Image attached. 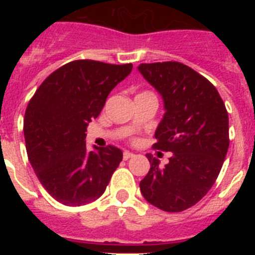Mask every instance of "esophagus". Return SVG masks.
Instances as JSON below:
<instances>
[{
  "label": "esophagus",
  "mask_w": 255,
  "mask_h": 255,
  "mask_svg": "<svg viewBox=\"0 0 255 255\" xmlns=\"http://www.w3.org/2000/svg\"><path fill=\"white\" fill-rule=\"evenodd\" d=\"M124 159H125V161H128V159H130L131 158V157H134V153H131V152H128V150H126V152H124Z\"/></svg>",
  "instance_id": "esophagus-1"
}]
</instances>
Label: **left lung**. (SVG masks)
I'll return each mask as SVG.
<instances>
[{"instance_id":"left-lung-1","label":"left lung","mask_w":255,"mask_h":255,"mask_svg":"<svg viewBox=\"0 0 255 255\" xmlns=\"http://www.w3.org/2000/svg\"><path fill=\"white\" fill-rule=\"evenodd\" d=\"M139 73L163 100L154 149L171 152L164 167L152 154L140 181L148 203L166 212L197 204L213 186L229 149V115L217 89L180 62L140 64Z\"/></svg>"}]
</instances>
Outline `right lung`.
<instances>
[{"instance_id": "1", "label": "right lung", "mask_w": 255, "mask_h": 255, "mask_svg": "<svg viewBox=\"0 0 255 255\" xmlns=\"http://www.w3.org/2000/svg\"><path fill=\"white\" fill-rule=\"evenodd\" d=\"M131 70V64L71 61L53 71L29 102L24 117L29 162L60 203L79 207L98 199L123 161V152L112 145L88 150L85 131Z\"/></svg>"}]
</instances>
